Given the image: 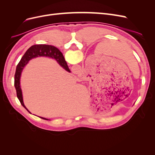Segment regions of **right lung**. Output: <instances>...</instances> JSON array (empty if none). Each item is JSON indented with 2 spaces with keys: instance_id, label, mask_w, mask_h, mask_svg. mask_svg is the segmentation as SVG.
Listing matches in <instances>:
<instances>
[{
  "instance_id": "right-lung-1",
  "label": "right lung",
  "mask_w": 155,
  "mask_h": 155,
  "mask_svg": "<svg viewBox=\"0 0 155 155\" xmlns=\"http://www.w3.org/2000/svg\"><path fill=\"white\" fill-rule=\"evenodd\" d=\"M41 56H45V57H49L55 59L63 68H64L68 72H70V70L68 68L67 63L64 58L63 54L61 52L60 50L58 48L55 47V46L48 45H35L31 46L30 48L28 49L24 55L22 57L20 62L18 63L17 66L15 74L14 86H15V88L16 89L17 96L18 100L20 101L21 105L28 112L29 110L26 109L24 103H23L22 91L20 85L21 75L25 66L28 63L30 59L37 57H41ZM41 118L48 120V119L45 118Z\"/></svg>"
}]
</instances>
